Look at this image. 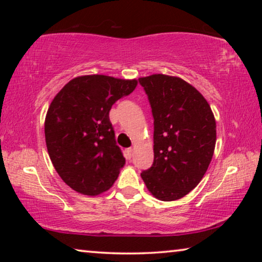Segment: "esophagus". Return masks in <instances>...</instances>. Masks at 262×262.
<instances>
[{
  "mask_svg": "<svg viewBox=\"0 0 262 262\" xmlns=\"http://www.w3.org/2000/svg\"><path fill=\"white\" fill-rule=\"evenodd\" d=\"M127 156H128V158H130L133 156V149L132 148L127 149Z\"/></svg>",
  "mask_w": 262,
  "mask_h": 262,
  "instance_id": "esophagus-1",
  "label": "esophagus"
}]
</instances>
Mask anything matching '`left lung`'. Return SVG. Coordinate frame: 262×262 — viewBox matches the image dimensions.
<instances>
[{
	"mask_svg": "<svg viewBox=\"0 0 262 262\" xmlns=\"http://www.w3.org/2000/svg\"><path fill=\"white\" fill-rule=\"evenodd\" d=\"M154 117V163L141 173L161 201L178 200L195 188L214 155L216 121L208 101L179 77H141Z\"/></svg>",
	"mask_w": 262,
	"mask_h": 262,
	"instance_id": "1",
	"label": "left lung"
}]
</instances>
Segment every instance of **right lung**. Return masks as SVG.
<instances>
[{
    "mask_svg": "<svg viewBox=\"0 0 262 262\" xmlns=\"http://www.w3.org/2000/svg\"><path fill=\"white\" fill-rule=\"evenodd\" d=\"M136 85V79L86 75L68 82L51 103L45 119L48 155L61 179L76 192L95 196L117 180L126 159L108 114Z\"/></svg>",
    "mask_w": 262,
    "mask_h": 262,
    "instance_id": "obj_1",
    "label": "right lung"
}]
</instances>
